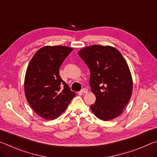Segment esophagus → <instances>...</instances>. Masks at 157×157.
<instances>
[{
	"label": "esophagus",
	"instance_id": "esophagus-1",
	"mask_svg": "<svg viewBox=\"0 0 157 157\" xmlns=\"http://www.w3.org/2000/svg\"><path fill=\"white\" fill-rule=\"evenodd\" d=\"M80 92H82V93H84V94H86L88 92V90L87 89H86V88H84V89H82L81 90V91Z\"/></svg>",
	"mask_w": 157,
	"mask_h": 157
}]
</instances>
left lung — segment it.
I'll list each match as a JSON object with an SVG mask.
<instances>
[{
    "label": "left lung",
    "instance_id": "left-lung-1",
    "mask_svg": "<svg viewBox=\"0 0 157 157\" xmlns=\"http://www.w3.org/2000/svg\"><path fill=\"white\" fill-rule=\"evenodd\" d=\"M78 54L91 73L89 85L96 96L91 111L103 121L117 117L122 114L133 91L132 76L125 59L120 52L108 45L84 47Z\"/></svg>",
    "mask_w": 157,
    "mask_h": 157
}]
</instances>
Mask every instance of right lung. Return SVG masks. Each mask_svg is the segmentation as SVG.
I'll return each instance as SVG.
<instances>
[{"mask_svg": "<svg viewBox=\"0 0 157 157\" xmlns=\"http://www.w3.org/2000/svg\"><path fill=\"white\" fill-rule=\"evenodd\" d=\"M73 50L66 46H44L36 52L27 68L25 96L32 109L47 120L59 117L75 96L59 73Z\"/></svg>", "mask_w": 157, "mask_h": 157, "instance_id": "right-lung-1", "label": "right lung"}]
</instances>
